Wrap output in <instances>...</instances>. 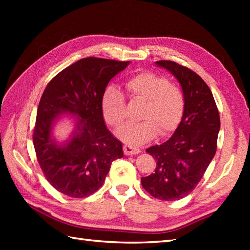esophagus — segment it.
Returning a JSON list of instances; mask_svg holds the SVG:
<instances>
[{
  "label": "esophagus",
  "instance_id": "1",
  "mask_svg": "<svg viewBox=\"0 0 250 250\" xmlns=\"http://www.w3.org/2000/svg\"><path fill=\"white\" fill-rule=\"evenodd\" d=\"M124 152H125V156H133V155H139L141 150H140V148H137V147L125 145L124 146Z\"/></svg>",
  "mask_w": 250,
  "mask_h": 250
}]
</instances>
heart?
Returning <instances> with one entry per match:
<instances>
[{"mask_svg":"<svg viewBox=\"0 0 250 250\" xmlns=\"http://www.w3.org/2000/svg\"><path fill=\"white\" fill-rule=\"evenodd\" d=\"M125 93L132 101L145 102L140 119L125 125L117 136L128 145H143L159 133L167 136L178 128L183 120L186 99L183 90L169 83L166 76L152 72H143L125 83ZM105 121L119 129L126 118L125 99L119 90L107 88L101 99Z\"/></svg>","mask_w":250,"mask_h":250,"instance_id":"b5f03b06","label":"heart"}]
</instances>
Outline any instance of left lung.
Listing matches in <instances>:
<instances>
[{"mask_svg":"<svg viewBox=\"0 0 250 250\" xmlns=\"http://www.w3.org/2000/svg\"><path fill=\"white\" fill-rule=\"evenodd\" d=\"M157 64L178 79L186 107L183 120L171 139L146 150L155 159L157 167L141 182L153 198L175 201L188 195L198 186L213 160L220 117L213 93L198 74L174 61L160 60Z\"/></svg>","mask_w":250,"mask_h":250,"instance_id":"1","label":"left lung"}]
</instances>
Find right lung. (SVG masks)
<instances>
[{
  "instance_id": "1",
  "label": "right lung",
  "mask_w": 250,
  "mask_h": 250,
  "mask_svg": "<svg viewBox=\"0 0 250 250\" xmlns=\"http://www.w3.org/2000/svg\"><path fill=\"white\" fill-rule=\"evenodd\" d=\"M129 61L88 57L51 79L42 95L33 131L37 161L45 178L59 192L83 199L103 185L110 164L124 157L121 143L106 128L101 99L109 81ZM79 117L76 135L64 146L51 140V125L60 113Z\"/></svg>"
}]
</instances>
